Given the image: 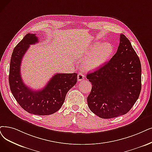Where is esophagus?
Listing matches in <instances>:
<instances>
[{
    "instance_id": "obj_1",
    "label": "esophagus",
    "mask_w": 152,
    "mask_h": 152,
    "mask_svg": "<svg viewBox=\"0 0 152 152\" xmlns=\"http://www.w3.org/2000/svg\"><path fill=\"white\" fill-rule=\"evenodd\" d=\"M85 78H86V77H85V75H83L82 73H80V74H78L77 80H78V82H80V81H82V80H84Z\"/></svg>"
}]
</instances>
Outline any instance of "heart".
<instances>
[{
  "label": "heart",
  "mask_w": 152,
  "mask_h": 152,
  "mask_svg": "<svg viewBox=\"0 0 152 152\" xmlns=\"http://www.w3.org/2000/svg\"><path fill=\"white\" fill-rule=\"evenodd\" d=\"M113 52V46L105 42L100 45L96 43L91 46L81 57H87L83 63V68L87 70H94L100 68L110 57Z\"/></svg>",
  "instance_id": "b5f03b06"
}]
</instances>
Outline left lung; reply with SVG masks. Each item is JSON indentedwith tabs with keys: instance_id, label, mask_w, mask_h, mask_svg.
<instances>
[{
	"instance_id": "1",
	"label": "left lung",
	"mask_w": 152,
	"mask_h": 152,
	"mask_svg": "<svg viewBox=\"0 0 152 152\" xmlns=\"http://www.w3.org/2000/svg\"><path fill=\"white\" fill-rule=\"evenodd\" d=\"M141 63L129 40L120 34L116 53L107 63L87 74L92 87L87 97L90 110L102 118L130 111L142 88Z\"/></svg>"
}]
</instances>
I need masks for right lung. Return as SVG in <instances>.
<instances>
[{
	"label": "right lung",
	"mask_w": 152,
	"mask_h": 152,
	"mask_svg": "<svg viewBox=\"0 0 152 152\" xmlns=\"http://www.w3.org/2000/svg\"><path fill=\"white\" fill-rule=\"evenodd\" d=\"M35 34H27L14 48L12 54L9 81L10 90L20 107L27 112L48 115L62 106L68 91L77 81V74H56L40 90L29 88L23 83L20 74L22 59L30 45L38 43Z\"/></svg>",
	"instance_id": "1"
}]
</instances>
